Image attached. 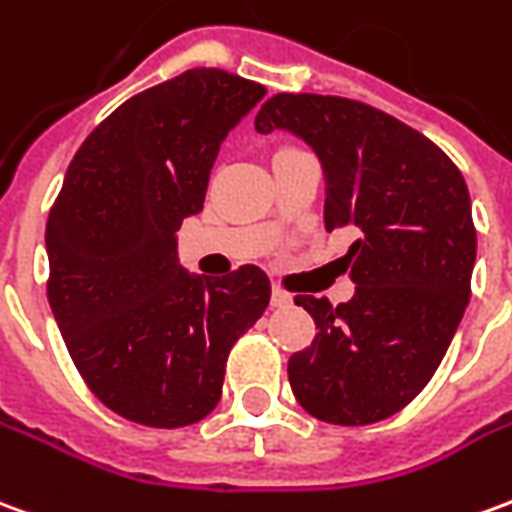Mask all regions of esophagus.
<instances>
[{
	"label": "esophagus",
	"instance_id": "obj_1",
	"mask_svg": "<svg viewBox=\"0 0 512 512\" xmlns=\"http://www.w3.org/2000/svg\"><path fill=\"white\" fill-rule=\"evenodd\" d=\"M291 302H293L291 293L285 291V288H280V285H274V288H271V305H274V307H288Z\"/></svg>",
	"mask_w": 512,
	"mask_h": 512
}]
</instances>
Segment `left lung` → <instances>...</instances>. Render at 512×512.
Instances as JSON below:
<instances>
[{
	"instance_id": "left-lung-1",
	"label": "left lung",
	"mask_w": 512,
	"mask_h": 512,
	"mask_svg": "<svg viewBox=\"0 0 512 512\" xmlns=\"http://www.w3.org/2000/svg\"><path fill=\"white\" fill-rule=\"evenodd\" d=\"M255 127L313 146L324 227L357 232L341 257L355 296L338 307L296 296L318 332L288 360L293 396L327 424L382 421L424 391L468 305L477 230L466 180L430 138L355 99L277 94Z\"/></svg>"
}]
</instances>
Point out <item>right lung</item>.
Here are the masks:
<instances>
[{
    "instance_id": "add662e5",
    "label": "right lung",
    "mask_w": 512,
    "mask_h": 512,
    "mask_svg": "<svg viewBox=\"0 0 512 512\" xmlns=\"http://www.w3.org/2000/svg\"><path fill=\"white\" fill-rule=\"evenodd\" d=\"M263 96L221 69L146 88L82 141L49 210L46 296L60 335L96 399L135 424L202 421L230 349L268 307L263 268L207 280L177 260L221 141Z\"/></svg>"
}]
</instances>
